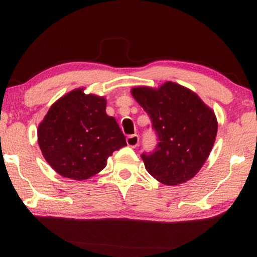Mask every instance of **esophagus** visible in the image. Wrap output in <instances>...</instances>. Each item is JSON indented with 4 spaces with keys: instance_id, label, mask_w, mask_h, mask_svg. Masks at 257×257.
I'll use <instances>...</instances> for the list:
<instances>
[{
    "instance_id": "34e87169",
    "label": "esophagus",
    "mask_w": 257,
    "mask_h": 257,
    "mask_svg": "<svg viewBox=\"0 0 257 257\" xmlns=\"http://www.w3.org/2000/svg\"><path fill=\"white\" fill-rule=\"evenodd\" d=\"M126 143L130 147H137L139 144V137L137 135H131L126 138Z\"/></svg>"
}]
</instances>
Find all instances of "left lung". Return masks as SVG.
I'll list each match as a JSON object with an SVG mask.
<instances>
[{"label":"left lung","instance_id":"1","mask_svg":"<svg viewBox=\"0 0 257 257\" xmlns=\"http://www.w3.org/2000/svg\"><path fill=\"white\" fill-rule=\"evenodd\" d=\"M132 96L151 119L158 144L142 153L149 173L165 185L192 179L208 158L215 142L214 112L193 91L167 82L159 89L139 86Z\"/></svg>","mask_w":257,"mask_h":257}]
</instances>
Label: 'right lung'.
<instances>
[{"label": "right lung", "instance_id": "1", "mask_svg": "<svg viewBox=\"0 0 257 257\" xmlns=\"http://www.w3.org/2000/svg\"><path fill=\"white\" fill-rule=\"evenodd\" d=\"M104 97L73 90L50 107L38 126V145L48 164L64 178L85 180L106 166L125 136L106 114Z\"/></svg>", "mask_w": 257, "mask_h": 257}]
</instances>
